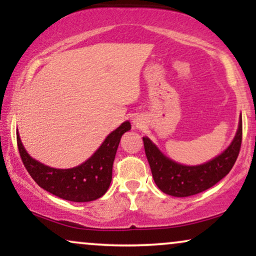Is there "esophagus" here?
I'll return each mask as SVG.
<instances>
[{
  "instance_id": "34e87169",
  "label": "esophagus",
  "mask_w": 256,
  "mask_h": 256,
  "mask_svg": "<svg viewBox=\"0 0 256 256\" xmlns=\"http://www.w3.org/2000/svg\"><path fill=\"white\" fill-rule=\"evenodd\" d=\"M140 122H140V119H134V124L136 125V126H140Z\"/></svg>"
}]
</instances>
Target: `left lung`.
I'll return each mask as SVG.
<instances>
[{
	"label": "left lung",
	"mask_w": 256,
	"mask_h": 256,
	"mask_svg": "<svg viewBox=\"0 0 256 256\" xmlns=\"http://www.w3.org/2000/svg\"><path fill=\"white\" fill-rule=\"evenodd\" d=\"M143 143L152 178L158 189L167 195L186 198L210 189L231 171L242 143V118L240 119L236 136L228 149L213 160L198 166L174 162L158 150L148 137H143Z\"/></svg>",
	"instance_id": "1"
}]
</instances>
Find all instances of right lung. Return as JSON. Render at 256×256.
Returning <instances> with one entry per match:
<instances>
[{
	"instance_id": "add662e5",
	"label": "right lung",
	"mask_w": 256,
	"mask_h": 256,
	"mask_svg": "<svg viewBox=\"0 0 256 256\" xmlns=\"http://www.w3.org/2000/svg\"><path fill=\"white\" fill-rule=\"evenodd\" d=\"M130 128V122H122L108 134L92 156L82 165L68 170L52 168L32 158L25 150L19 134H16L18 149L25 168L40 188L67 201L89 202L104 196L110 188L120 138Z\"/></svg>"
}]
</instances>
